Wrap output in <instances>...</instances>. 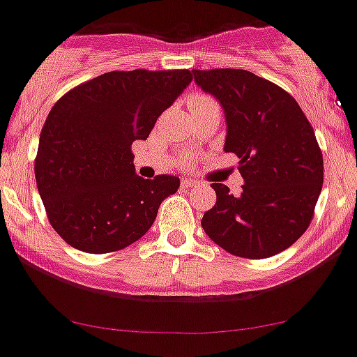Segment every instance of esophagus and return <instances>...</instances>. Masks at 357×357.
I'll return each instance as SVG.
<instances>
[{"label": "esophagus", "instance_id": "esophagus-1", "mask_svg": "<svg viewBox=\"0 0 357 357\" xmlns=\"http://www.w3.org/2000/svg\"><path fill=\"white\" fill-rule=\"evenodd\" d=\"M181 186L183 188H193V186H195V181L190 178H181Z\"/></svg>", "mask_w": 357, "mask_h": 357}]
</instances>
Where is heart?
I'll list each match as a JSON object with an SVG mask.
<instances>
[{
    "label": "heart",
    "mask_w": 357,
    "mask_h": 357,
    "mask_svg": "<svg viewBox=\"0 0 357 357\" xmlns=\"http://www.w3.org/2000/svg\"><path fill=\"white\" fill-rule=\"evenodd\" d=\"M213 99L209 98V96L206 94H193L192 98H190V106L192 105H204V102H211Z\"/></svg>",
    "instance_id": "obj_1"
}]
</instances>
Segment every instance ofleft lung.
<instances>
[{
    "label": "left lung",
    "mask_w": 357,
    "mask_h": 357,
    "mask_svg": "<svg viewBox=\"0 0 357 357\" xmlns=\"http://www.w3.org/2000/svg\"><path fill=\"white\" fill-rule=\"evenodd\" d=\"M227 119L225 151L238 157L241 195L213 183L202 218L213 242L241 258H268L295 244L314 218L324 179L323 151L291 94L245 69H193Z\"/></svg>",
    "instance_id": "left-lung-1"
}]
</instances>
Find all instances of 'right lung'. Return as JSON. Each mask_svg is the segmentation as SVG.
I'll return each mask as SVG.
<instances>
[{
    "label": "right lung",
    "instance_id": "1",
    "mask_svg": "<svg viewBox=\"0 0 357 357\" xmlns=\"http://www.w3.org/2000/svg\"><path fill=\"white\" fill-rule=\"evenodd\" d=\"M192 82L188 69L109 71L66 92L40 134L34 176L54 230L85 252L120 251L143 237L178 176L143 179L132 143Z\"/></svg>",
    "mask_w": 357,
    "mask_h": 357
}]
</instances>
